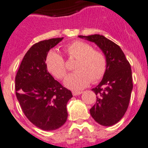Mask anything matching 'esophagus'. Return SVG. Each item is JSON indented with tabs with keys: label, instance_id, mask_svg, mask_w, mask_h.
<instances>
[{
	"label": "esophagus",
	"instance_id": "34e87169",
	"mask_svg": "<svg viewBox=\"0 0 148 148\" xmlns=\"http://www.w3.org/2000/svg\"><path fill=\"white\" fill-rule=\"evenodd\" d=\"M82 92V91H72V94L73 96H79V95H80Z\"/></svg>",
	"mask_w": 148,
	"mask_h": 148
}]
</instances>
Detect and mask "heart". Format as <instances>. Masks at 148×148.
I'll use <instances>...</instances> for the list:
<instances>
[{
    "label": "heart",
    "mask_w": 148,
    "mask_h": 148,
    "mask_svg": "<svg viewBox=\"0 0 148 148\" xmlns=\"http://www.w3.org/2000/svg\"><path fill=\"white\" fill-rule=\"evenodd\" d=\"M66 55L70 59H76L74 71L68 76L65 85L72 90H81L101 80L105 74L107 60L105 54L96 49L88 42L77 40L68 44L64 47ZM47 70L58 79H63L68 72L64 58L56 50H51L47 55Z\"/></svg>",
    "instance_id": "heart-1"
}]
</instances>
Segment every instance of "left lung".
Segmentation results:
<instances>
[{
  "label": "left lung",
  "mask_w": 148,
  "mask_h": 148,
  "mask_svg": "<svg viewBox=\"0 0 148 148\" xmlns=\"http://www.w3.org/2000/svg\"><path fill=\"white\" fill-rule=\"evenodd\" d=\"M79 37L94 42L107 57V71L101 82L92 89L97 99L90 112L98 123L110 126L121 121L128 107L133 89L131 65L121 47L103 36Z\"/></svg>",
  "instance_id": "left-lung-1"
}]
</instances>
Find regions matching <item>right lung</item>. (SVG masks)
<instances>
[{
    "label": "right lung",
    "instance_id": "right-lung-1",
    "mask_svg": "<svg viewBox=\"0 0 148 148\" xmlns=\"http://www.w3.org/2000/svg\"><path fill=\"white\" fill-rule=\"evenodd\" d=\"M63 38L36 43L26 52L15 77L16 96L23 113L33 124L45 131L58 129L68 117L66 104L72 97L48 72L47 55Z\"/></svg>",
    "mask_w": 148,
    "mask_h": 148
}]
</instances>
